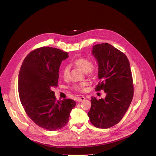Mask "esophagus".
I'll return each mask as SVG.
<instances>
[{"label":"esophagus","mask_w":156,"mask_h":156,"mask_svg":"<svg viewBox=\"0 0 156 156\" xmlns=\"http://www.w3.org/2000/svg\"><path fill=\"white\" fill-rule=\"evenodd\" d=\"M85 100V97H83V96L77 98V101H79V102H81L82 101H84Z\"/></svg>","instance_id":"obj_1"}]
</instances>
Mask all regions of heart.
Instances as JSON below:
<instances>
[{
  "label": "heart",
  "instance_id": "b5f03b06",
  "mask_svg": "<svg viewBox=\"0 0 156 156\" xmlns=\"http://www.w3.org/2000/svg\"><path fill=\"white\" fill-rule=\"evenodd\" d=\"M73 64L76 66L83 71L89 74H94L98 69V64L96 62H91V60L87 57H79L73 59ZM69 67L65 66L62 69V76L64 79H67L69 74ZM88 83L86 82L75 84L73 86V89L78 92H84Z\"/></svg>",
  "mask_w": 156,
  "mask_h": 156
}]
</instances>
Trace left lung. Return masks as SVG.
<instances>
[{
  "label": "left lung",
  "instance_id": "8db88e82",
  "mask_svg": "<svg viewBox=\"0 0 156 156\" xmlns=\"http://www.w3.org/2000/svg\"><path fill=\"white\" fill-rule=\"evenodd\" d=\"M92 53L98 64L100 79L95 90H103L105 99L91 97L88 113L91 124L108 129L118 124L127 111L133 97V77L126 55L107 43L95 45Z\"/></svg>",
  "mask_w": 156,
  "mask_h": 156
}]
</instances>
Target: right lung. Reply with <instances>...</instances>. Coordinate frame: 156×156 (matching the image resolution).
Listing matches in <instances>:
<instances>
[{
	"label": "right lung",
	"mask_w": 156,
	"mask_h": 156,
	"mask_svg": "<svg viewBox=\"0 0 156 156\" xmlns=\"http://www.w3.org/2000/svg\"><path fill=\"white\" fill-rule=\"evenodd\" d=\"M68 53L56 48L41 47L25 58L19 74L18 89L27 116L49 131L64 127L76 106L72 99L56 100L53 88L58 86L59 69Z\"/></svg>",
	"instance_id": "1"
}]
</instances>
